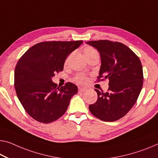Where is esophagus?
<instances>
[{
    "label": "esophagus",
    "instance_id": "1",
    "mask_svg": "<svg viewBox=\"0 0 158 158\" xmlns=\"http://www.w3.org/2000/svg\"><path fill=\"white\" fill-rule=\"evenodd\" d=\"M86 90H87V89L85 88V87H78V91L81 92V93H82V92H85Z\"/></svg>",
    "mask_w": 158,
    "mask_h": 158
}]
</instances>
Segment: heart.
I'll list each match as a JSON object with an SVG mask.
<instances>
[{"label": "heart", "mask_w": 158, "mask_h": 158, "mask_svg": "<svg viewBox=\"0 0 158 158\" xmlns=\"http://www.w3.org/2000/svg\"><path fill=\"white\" fill-rule=\"evenodd\" d=\"M83 52H84V54H85V57L87 58V59L88 57L90 56H92L94 54H95V53H98L96 52L95 49H94L93 47H87L85 48L83 50ZM69 60V57H68L67 59L65 60V65L68 64ZM74 81H76L77 83H78L80 85H82V84H85L87 82V77L85 75H84L82 73H79V74H77L76 77H75Z\"/></svg>", "instance_id": "b5f03b06"}]
</instances>
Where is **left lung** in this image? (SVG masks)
Masks as SVG:
<instances>
[{
    "label": "left lung",
    "instance_id": "1",
    "mask_svg": "<svg viewBox=\"0 0 158 158\" xmlns=\"http://www.w3.org/2000/svg\"><path fill=\"white\" fill-rule=\"evenodd\" d=\"M86 44L97 48L100 54L98 81L100 77L110 81L106 93L94 89L98 100L89 104V110L102 121L118 120L133 107L141 91L143 83L141 62L132 50L120 42L99 40Z\"/></svg>",
    "mask_w": 158,
    "mask_h": 158
}]
</instances>
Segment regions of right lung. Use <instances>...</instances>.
<instances>
[{
  "label": "right lung",
  "instance_id": "obj_1",
  "mask_svg": "<svg viewBox=\"0 0 158 158\" xmlns=\"http://www.w3.org/2000/svg\"><path fill=\"white\" fill-rule=\"evenodd\" d=\"M82 41L44 42L29 48L15 69L14 86L22 105L34 119L53 122L64 114L77 87L71 82L57 87L52 81L62 71L65 59Z\"/></svg>",
  "mask_w": 158,
  "mask_h": 158
}]
</instances>
